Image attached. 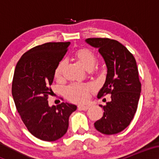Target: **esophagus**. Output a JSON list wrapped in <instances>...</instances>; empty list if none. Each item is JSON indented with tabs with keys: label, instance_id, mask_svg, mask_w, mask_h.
<instances>
[{
	"label": "esophagus",
	"instance_id": "1",
	"mask_svg": "<svg viewBox=\"0 0 159 159\" xmlns=\"http://www.w3.org/2000/svg\"><path fill=\"white\" fill-rule=\"evenodd\" d=\"M89 107H90V106H88V105H79L78 108L80 111H87L88 110Z\"/></svg>",
	"mask_w": 159,
	"mask_h": 159
}]
</instances>
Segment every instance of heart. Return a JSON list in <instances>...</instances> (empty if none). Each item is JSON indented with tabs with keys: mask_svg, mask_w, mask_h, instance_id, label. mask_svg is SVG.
<instances>
[{
	"mask_svg": "<svg viewBox=\"0 0 159 159\" xmlns=\"http://www.w3.org/2000/svg\"><path fill=\"white\" fill-rule=\"evenodd\" d=\"M75 57L80 61V63L87 69L92 68L96 60L94 52L87 48H82L78 50L75 53ZM65 63L66 61L64 60H62L59 62V63L57 66L55 71H54L55 78L61 77L63 73ZM93 88V85L92 84H82L74 83L66 87L65 93L66 97L70 101L77 103L83 102L88 98L89 93Z\"/></svg>",
	"mask_w": 159,
	"mask_h": 159,
	"instance_id": "b5f03b06",
	"label": "heart"
}]
</instances>
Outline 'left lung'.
<instances>
[{
    "mask_svg": "<svg viewBox=\"0 0 159 159\" xmlns=\"http://www.w3.org/2000/svg\"><path fill=\"white\" fill-rule=\"evenodd\" d=\"M86 42L97 48L107 66V76L100 98L111 94V101L99 105L103 116L94 123L98 132L114 134L124 130L130 124L138 108L141 91L138 69L133 54L121 43L108 38H88Z\"/></svg>",
    "mask_w": 159,
    "mask_h": 159,
    "instance_id": "1",
    "label": "left lung"
}]
</instances>
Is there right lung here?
Here are the masks:
<instances>
[{
  "label": "right lung",
  "instance_id": "right-lung-1",
  "mask_svg": "<svg viewBox=\"0 0 159 159\" xmlns=\"http://www.w3.org/2000/svg\"><path fill=\"white\" fill-rule=\"evenodd\" d=\"M70 43H47L21 56L16 64L12 94L18 112L27 130L45 141H54L66 133L69 117L77 109L72 104L48 105L54 71Z\"/></svg>",
  "mask_w": 159,
  "mask_h": 159
}]
</instances>
